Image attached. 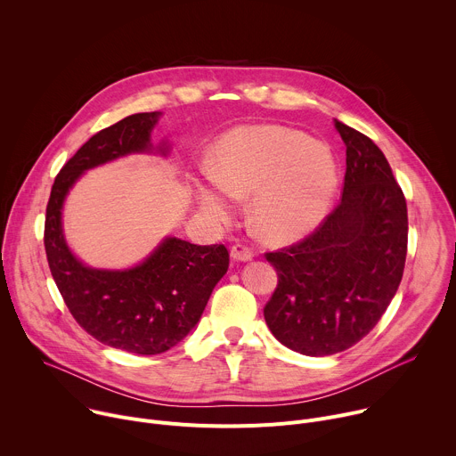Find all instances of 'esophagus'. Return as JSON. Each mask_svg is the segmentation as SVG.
Wrapping results in <instances>:
<instances>
[{
  "mask_svg": "<svg viewBox=\"0 0 456 456\" xmlns=\"http://www.w3.org/2000/svg\"><path fill=\"white\" fill-rule=\"evenodd\" d=\"M252 256H254L252 248L243 243H236L231 247V257L234 259V262H250Z\"/></svg>",
  "mask_w": 456,
  "mask_h": 456,
  "instance_id": "34e87169",
  "label": "esophagus"
}]
</instances>
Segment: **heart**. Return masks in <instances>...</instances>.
<instances>
[{
    "label": "heart",
    "instance_id": "1",
    "mask_svg": "<svg viewBox=\"0 0 456 456\" xmlns=\"http://www.w3.org/2000/svg\"><path fill=\"white\" fill-rule=\"evenodd\" d=\"M213 183L197 197L215 222L234 213L232 199L252 194L250 220L274 243L310 234L327 218L339 185V169L329 146L283 126H240L215 146L209 160Z\"/></svg>",
    "mask_w": 456,
    "mask_h": 456
}]
</instances>
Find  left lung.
Instances as JSON below:
<instances>
[{
	"instance_id": "8db88e82",
	"label": "left lung",
	"mask_w": 456,
	"mask_h": 456,
	"mask_svg": "<svg viewBox=\"0 0 456 456\" xmlns=\"http://www.w3.org/2000/svg\"><path fill=\"white\" fill-rule=\"evenodd\" d=\"M346 146L338 208L301 241L267 252L278 287L264 308L274 338L322 357L359 343L392 303L408 252V208L382 151L336 120Z\"/></svg>"
}]
</instances>
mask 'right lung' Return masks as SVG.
Returning <instances> with one entry per match:
<instances>
[{"mask_svg":"<svg viewBox=\"0 0 456 456\" xmlns=\"http://www.w3.org/2000/svg\"><path fill=\"white\" fill-rule=\"evenodd\" d=\"M159 115H129L83 144L55 176L45 218L48 267L79 327L102 345L137 355L162 354L194 329L215 285L229 269V250L220 243L194 245L166 238L134 269H90L64 241L61 209L86 169L151 151L150 135ZM160 151L166 153L167 146Z\"/></svg>","mask_w":456,"mask_h":456,"instance_id":"right-lung-1","label":"right lung"}]
</instances>
